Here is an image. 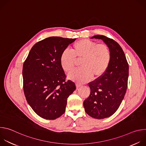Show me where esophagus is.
I'll return each mask as SVG.
<instances>
[{"mask_svg":"<svg viewBox=\"0 0 146 146\" xmlns=\"http://www.w3.org/2000/svg\"><path fill=\"white\" fill-rule=\"evenodd\" d=\"M76 88H79L80 87H81V84H78V83H77V84H76Z\"/></svg>","mask_w":146,"mask_h":146,"instance_id":"esophagus-1","label":"esophagus"}]
</instances>
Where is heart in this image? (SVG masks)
I'll return each instance as SVG.
<instances>
[{
	"mask_svg": "<svg viewBox=\"0 0 146 146\" xmlns=\"http://www.w3.org/2000/svg\"><path fill=\"white\" fill-rule=\"evenodd\" d=\"M72 53L65 50L60 57L62 68L67 73L71 72L76 66V58L81 59L80 69L74 71L68 77L79 83L90 80L93 76H102L109 65L111 53L109 47L105 44H98L95 41L82 39L76 42L72 47Z\"/></svg>",
	"mask_w": 146,
	"mask_h": 146,
	"instance_id": "obj_1",
	"label": "heart"
}]
</instances>
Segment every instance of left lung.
<instances>
[{
  "label": "left lung",
  "mask_w": 146,
  "mask_h": 146,
  "mask_svg": "<svg viewBox=\"0 0 146 146\" xmlns=\"http://www.w3.org/2000/svg\"><path fill=\"white\" fill-rule=\"evenodd\" d=\"M91 38L102 40L110 50L111 59L105 73L89 83L91 93L83 105L90 116L103 119L117 110L125 95L129 65L122 48L115 41L103 35H95Z\"/></svg>",
  "instance_id": "left-lung-1"
}]
</instances>
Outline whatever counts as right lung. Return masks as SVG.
<instances>
[{"mask_svg": "<svg viewBox=\"0 0 146 146\" xmlns=\"http://www.w3.org/2000/svg\"><path fill=\"white\" fill-rule=\"evenodd\" d=\"M76 38L50 37L36 43L24 62L23 88L26 99L40 117L55 119L66 110L67 99L76 90L74 82L65 81L60 57Z\"/></svg>", "mask_w": 146, "mask_h": 146, "instance_id": "add662e5", "label": "right lung"}]
</instances>
